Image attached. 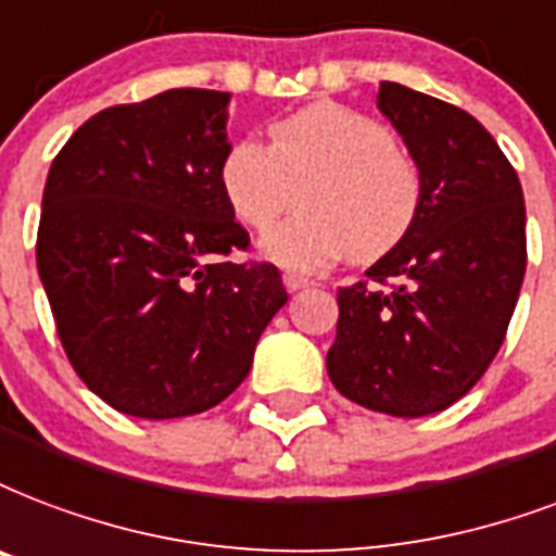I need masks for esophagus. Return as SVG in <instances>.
<instances>
[{
	"mask_svg": "<svg viewBox=\"0 0 556 556\" xmlns=\"http://www.w3.org/2000/svg\"><path fill=\"white\" fill-rule=\"evenodd\" d=\"M282 279H286L288 291H303V288L315 286V282H312V279H308V277H303V274H291V270H288V274Z\"/></svg>",
	"mask_w": 556,
	"mask_h": 556,
	"instance_id": "obj_1",
	"label": "esophagus"
}]
</instances>
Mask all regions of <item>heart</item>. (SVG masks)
<instances>
[{
    "label": "heart",
    "instance_id": "heart-1",
    "mask_svg": "<svg viewBox=\"0 0 556 556\" xmlns=\"http://www.w3.org/2000/svg\"><path fill=\"white\" fill-rule=\"evenodd\" d=\"M300 192V215L265 236L262 253L286 268L312 270L350 256L376 262L400 248L422 210L419 163L376 118L338 101H317L268 127L232 139L218 186L236 222L270 230Z\"/></svg>",
    "mask_w": 556,
    "mask_h": 556
}]
</instances>
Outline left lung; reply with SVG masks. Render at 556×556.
Listing matches in <instances>:
<instances>
[{"instance_id": "left-lung-1", "label": "left lung", "mask_w": 556, "mask_h": 556, "mask_svg": "<svg viewBox=\"0 0 556 556\" xmlns=\"http://www.w3.org/2000/svg\"><path fill=\"white\" fill-rule=\"evenodd\" d=\"M379 110L422 172L414 230L367 279L338 288L326 370L355 405L426 417L457 402L498 353L525 279L516 168L466 110L381 80Z\"/></svg>"}]
</instances>
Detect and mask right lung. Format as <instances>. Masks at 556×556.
<instances>
[{"label":"right lung","mask_w":556,"mask_h":556,"mask_svg":"<svg viewBox=\"0 0 556 556\" xmlns=\"http://www.w3.org/2000/svg\"><path fill=\"white\" fill-rule=\"evenodd\" d=\"M230 92L168 90L87 118L42 189L37 270L80 381L142 419L224 402L286 286L270 262H224L250 236L224 201Z\"/></svg>","instance_id":"right-lung-1"}]
</instances>
